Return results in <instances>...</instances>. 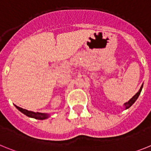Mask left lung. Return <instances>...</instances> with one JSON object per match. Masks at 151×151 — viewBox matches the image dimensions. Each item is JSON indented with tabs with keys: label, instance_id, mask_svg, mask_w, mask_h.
<instances>
[{
	"label": "left lung",
	"instance_id": "obj_1",
	"mask_svg": "<svg viewBox=\"0 0 151 151\" xmlns=\"http://www.w3.org/2000/svg\"><path fill=\"white\" fill-rule=\"evenodd\" d=\"M142 88H143V84H142V85H141V88L139 89V91H138L137 92V93H136V94H134V95L133 96V97H132V98H131L129 101H128V102H126L124 104V106L125 107V110L129 109V108L130 107V106H132V105L134 102H135L136 100L138 99V97H139L140 94H141V90H142Z\"/></svg>",
	"mask_w": 151,
	"mask_h": 151
}]
</instances>
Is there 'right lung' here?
Here are the masks:
<instances>
[{"label": "right lung", "instance_id": "add662e5", "mask_svg": "<svg viewBox=\"0 0 151 151\" xmlns=\"http://www.w3.org/2000/svg\"><path fill=\"white\" fill-rule=\"evenodd\" d=\"M16 107L18 109L19 111L21 112V113H22L23 114H25L26 116H27L29 117H31V118H34V119H45L48 118L49 117V115L47 114V113H35V112H32V111H29V110H25V109H22V108L19 107V106H16Z\"/></svg>", "mask_w": 151, "mask_h": 151}]
</instances>
